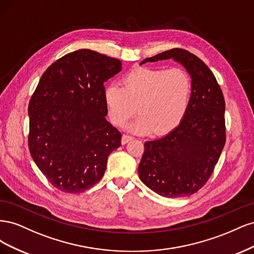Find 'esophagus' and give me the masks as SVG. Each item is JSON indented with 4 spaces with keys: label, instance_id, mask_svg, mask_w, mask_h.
<instances>
[{
    "label": "esophagus",
    "instance_id": "34e87169",
    "mask_svg": "<svg viewBox=\"0 0 254 254\" xmlns=\"http://www.w3.org/2000/svg\"><path fill=\"white\" fill-rule=\"evenodd\" d=\"M133 139V136L131 135H128V134H124L122 136V144H126L129 141H131Z\"/></svg>",
    "mask_w": 254,
    "mask_h": 254
}]
</instances>
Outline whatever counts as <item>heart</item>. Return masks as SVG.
<instances>
[{"instance_id": "b5f03b06", "label": "heart", "mask_w": 254, "mask_h": 254, "mask_svg": "<svg viewBox=\"0 0 254 254\" xmlns=\"http://www.w3.org/2000/svg\"><path fill=\"white\" fill-rule=\"evenodd\" d=\"M190 79L179 67H140L128 73L120 83H111L104 92L108 115L114 125L124 126L136 112L130 125L136 133L150 130L156 134L171 131L187 112Z\"/></svg>"}]
</instances>
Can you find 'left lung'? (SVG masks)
Masks as SVG:
<instances>
[{
  "mask_svg": "<svg viewBox=\"0 0 254 254\" xmlns=\"http://www.w3.org/2000/svg\"><path fill=\"white\" fill-rule=\"evenodd\" d=\"M173 59L190 76V96L179 125L144 144L139 165L142 182L166 198L196 193L209 180L226 143L225 99L214 74L201 59L173 49L140 64Z\"/></svg>",
  "mask_w": 254,
  "mask_h": 254,
  "instance_id": "left-lung-1",
  "label": "left lung"
}]
</instances>
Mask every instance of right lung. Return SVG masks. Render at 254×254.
I'll return each instance as SVG.
<instances>
[{"instance_id": "add662e5", "label": "right lung", "mask_w": 254, "mask_h": 254, "mask_svg": "<svg viewBox=\"0 0 254 254\" xmlns=\"http://www.w3.org/2000/svg\"><path fill=\"white\" fill-rule=\"evenodd\" d=\"M122 71L119 59L82 49L43 73L28 105L30 156L52 186L81 193L105 174L122 134L106 120L104 83Z\"/></svg>"}]
</instances>
